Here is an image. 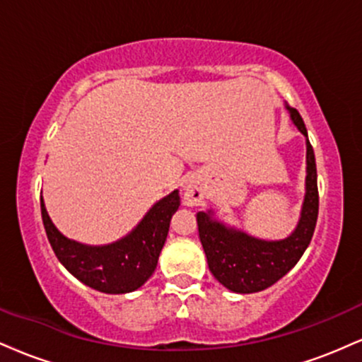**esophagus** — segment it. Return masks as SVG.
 <instances>
[{"instance_id": "esophagus-1", "label": "esophagus", "mask_w": 362, "mask_h": 362, "mask_svg": "<svg viewBox=\"0 0 362 362\" xmlns=\"http://www.w3.org/2000/svg\"><path fill=\"white\" fill-rule=\"evenodd\" d=\"M206 190L201 185V182L190 178L189 182L184 185V202L189 206H201L204 202Z\"/></svg>"}]
</instances>
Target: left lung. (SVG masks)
Instances as JSON below:
<instances>
[{
	"label": "left lung",
	"instance_id": "1",
	"mask_svg": "<svg viewBox=\"0 0 362 362\" xmlns=\"http://www.w3.org/2000/svg\"><path fill=\"white\" fill-rule=\"evenodd\" d=\"M291 119L305 136V122L300 112L291 109ZM306 195L301 219L294 233L281 242H264L240 231L228 230L213 221L206 213L197 214L199 238L207 257V265L213 276L224 288L235 293H259L271 288L284 277L311 242L318 218V185L317 163L310 141H306Z\"/></svg>",
	"mask_w": 362,
	"mask_h": 362
}]
</instances>
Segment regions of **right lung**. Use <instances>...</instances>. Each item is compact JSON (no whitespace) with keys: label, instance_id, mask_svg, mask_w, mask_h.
I'll return each instance as SVG.
<instances>
[{"label":"right lung","instance_id":"right-lung-1","mask_svg":"<svg viewBox=\"0 0 362 362\" xmlns=\"http://www.w3.org/2000/svg\"><path fill=\"white\" fill-rule=\"evenodd\" d=\"M178 204L180 195L178 190H173L156 202L138 228L124 240L107 247H86L71 242L56 230L40 197L45 233L57 259L76 279L109 294L131 293L151 277L167 240L170 219Z\"/></svg>","mask_w":362,"mask_h":362}]
</instances>
